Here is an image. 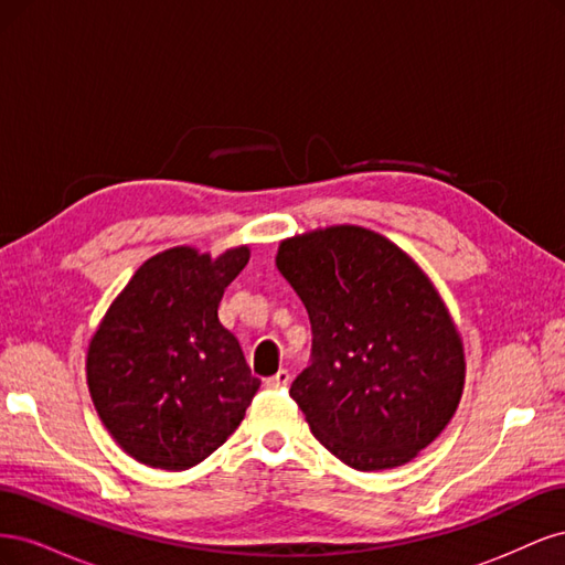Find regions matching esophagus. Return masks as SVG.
Wrapping results in <instances>:
<instances>
[{"label": "esophagus", "mask_w": 565, "mask_h": 565, "mask_svg": "<svg viewBox=\"0 0 565 565\" xmlns=\"http://www.w3.org/2000/svg\"><path fill=\"white\" fill-rule=\"evenodd\" d=\"M289 372L287 370H280V372H276L273 374V377H268V380H264V386L266 388H285L287 384H289Z\"/></svg>", "instance_id": "34e87169"}]
</instances>
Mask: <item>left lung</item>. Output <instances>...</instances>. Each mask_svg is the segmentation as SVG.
I'll return each mask as SVG.
<instances>
[{"label":"left lung","mask_w":565,"mask_h":565,"mask_svg":"<svg viewBox=\"0 0 565 565\" xmlns=\"http://www.w3.org/2000/svg\"><path fill=\"white\" fill-rule=\"evenodd\" d=\"M309 311L311 363L292 396L358 471L401 467L446 429L465 386L461 339L429 278L384 235L332 226L278 249Z\"/></svg>","instance_id":"1"}]
</instances>
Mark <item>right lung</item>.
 I'll return each mask as SVG.
<instances>
[{
	"instance_id": "1",
	"label": "right lung",
	"mask_w": 565,
	"mask_h": 565,
	"mask_svg": "<svg viewBox=\"0 0 565 565\" xmlns=\"http://www.w3.org/2000/svg\"><path fill=\"white\" fill-rule=\"evenodd\" d=\"M247 247L218 259L174 247L134 273L89 344L87 382L100 422L141 465L183 471L241 426L259 380L218 322Z\"/></svg>"
}]
</instances>
